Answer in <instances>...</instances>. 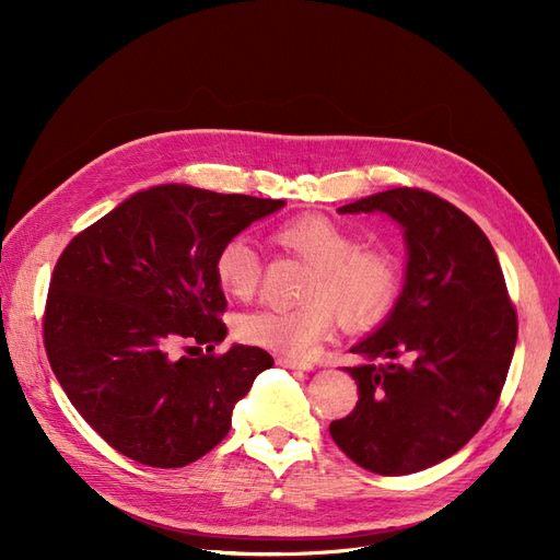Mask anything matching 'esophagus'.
Returning <instances> with one entry per match:
<instances>
[{
    "label": "esophagus",
    "instance_id": "obj_1",
    "mask_svg": "<svg viewBox=\"0 0 560 560\" xmlns=\"http://www.w3.org/2000/svg\"><path fill=\"white\" fill-rule=\"evenodd\" d=\"M280 366L284 369H301V371H311L313 364L306 362V360H296V358H284V354H280V358L276 360Z\"/></svg>",
    "mask_w": 560,
    "mask_h": 560
}]
</instances>
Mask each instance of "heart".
Here are the masks:
<instances>
[{
	"mask_svg": "<svg viewBox=\"0 0 560 560\" xmlns=\"http://www.w3.org/2000/svg\"><path fill=\"white\" fill-rule=\"evenodd\" d=\"M273 241L311 266L303 280V303L294 308H264L241 317L243 341L290 358L306 354L327 338L341 319L346 329H369L393 311L401 292V261L387 247H360L358 235L322 214L290 219L276 229ZM261 257L254 245L235 235L219 247L214 276L235 299H249L261 282Z\"/></svg>",
	"mask_w": 560,
	"mask_h": 560,
	"instance_id": "obj_1",
	"label": "heart"
}]
</instances>
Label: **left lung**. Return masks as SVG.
Returning a JSON list of instances; mask_svg holds the SVG:
<instances>
[{"label": "left lung", "instance_id": "1", "mask_svg": "<svg viewBox=\"0 0 560 560\" xmlns=\"http://www.w3.org/2000/svg\"><path fill=\"white\" fill-rule=\"evenodd\" d=\"M338 212H385L401 224L409 266L395 311L350 352L354 409L329 425L352 463L397 477L446 460L498 406L518 319L493 245L430 191H381ZM399 357L410 360L399 365ZM381 359L385 365H378Z\"/></svg>", "mask_w": 560, "mask_h": 560}]
</instances>
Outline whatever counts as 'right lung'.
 <instances>
[{
    "mask_svg": "<svg viewBox=\"0 0 560 560\" xmlns=\"http://www.w3.org/2000/svg\"><path fill=\"white\" fill-rule=\"evenodd\" d=\"M284 200L161 184L77 233L44 308V348L83 420L135 463L184 467L231 430V413L273 358L224 341L219 247ZM189 342L208 353L177 359ZM191 350V348H189Z\"/></svg>",
    "mask_w": 560,
    "mask_h": 560,
    "instance_id": "add662e5",
    "label": "right lung"
}]
</instances>
